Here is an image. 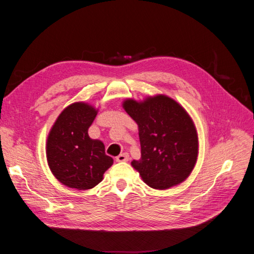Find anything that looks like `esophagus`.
<instances>
[{
    "label": "esophagus",
    "instance_id": "1",
    "mask_svg": "<svg viewBox=\"0 0 254 254\" xmlns=\"http://www.w3.org/2000/svg\"><path fill=\"white\" fill-rule=\"evenodd\" d=\"M115 160H117V162H127L129 160V155L127 152H123L120 156L115 158Z\"/></svg>",
    "mask_w": 254,
    "mask_h": 254
}]
</instances>
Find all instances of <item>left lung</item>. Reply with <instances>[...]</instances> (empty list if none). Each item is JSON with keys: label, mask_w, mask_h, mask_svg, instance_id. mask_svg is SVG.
<instances>
[{"label": "left lung", "mask_w": 254, "mask_h": 254, "mask_svg": "<svg viewBox=\"0 0 254 254\" xmlns=\"http://www.w3.org/2000/svg\"><path fill=\"white\" fill-rule=\"evenodd\" d=\"M123 108L139 127L141 159L131 166L156 190H167L186 180L198 157V134L193 120L175 99L164 94L141 102L127 98Z\"/></svg>", "instance_id": "obj_1"}]
</instances>
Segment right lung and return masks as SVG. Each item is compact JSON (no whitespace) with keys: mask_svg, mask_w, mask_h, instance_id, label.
Segmentation results:
<instances>
[{"mask_svg":"<svg viewBox=\"0 0 254 254\" xmlns=\"http://www.w3.org/2000/svg\"><path fill=\"white\" fill-rule=\"evenodd\" d=\"M97 111L88 103H73L59 114L49 132V167L55 178L67 188L93 189L113 164V159L105 153L104 143L88 134Z\"/></svg>","mask_w":254,"mask_h":254,"instance_id":"obj_1","label":"right lung"}]
</instances>
